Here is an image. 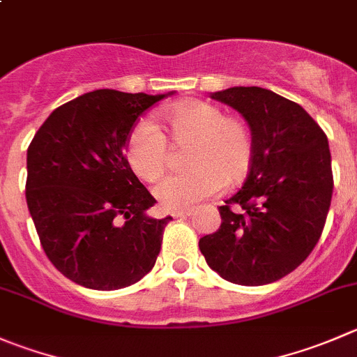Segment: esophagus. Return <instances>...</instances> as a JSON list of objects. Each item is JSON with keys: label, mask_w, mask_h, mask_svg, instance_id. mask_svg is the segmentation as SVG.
Instances as JSON below:
<instances>
[{"label": "esophagus", "mask_w": 357, "mask_h": 357, "mask_svg": "<svg viewBox=\"0 0 357 357\" xmlns=\"http://www.w3.org/2000/svg\"><path fill=\"white\" fill-rule=\"evenodd\" d=\"M192 213H193V209H181V211H174V213H172V216H174V218H185V216H190Z\"/></svg>", "instance_id": "1"}]
</instances>
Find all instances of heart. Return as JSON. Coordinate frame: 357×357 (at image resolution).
Segmentation results:
<instances>
[{
    "label": "heart",
    "instance_id": "heart-1",
    "mask_svg": "<svg viewBox=\"0 0 357 357\" xmlns=\"http://www.w3.org/2000/svg\"><path fill=\"white\" fill-rule=\"evenodd\" d=\"M164 120L172 144L190 146L186 165L192 169L167 176L155 186V197L165 209H190L220 192L223 185L245 178L255 158V136L244 119L225 115L211 102L188 99L169 106ZM126 153L134 174L144 181H157L167 169L171 146L165 134L144 119L129 132Z\"/></svg>",
    "mask_w": 357,
    "mask_h": 357
}]
</instances>
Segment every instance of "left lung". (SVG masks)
<instances>
[{
  "label": "left lung",
  "mask_w": 357,
  "mask_h": 357,
  "mask_svg": "<svg viewBox=\"0 0 357 357\" xmlns=\"http://www.w3.org/2000/svg\"><path fill=\"white\" fill-rule=\"evenodd\" d=\"M211 98L248 120L255 158L244 186L218 207L221 225L200 238V252L225 281L271 284L302 265L323 234L333 193L328 137L302 106L261 86Z\"/></svg>",
  "instance_id": "1"
}]
</instances>
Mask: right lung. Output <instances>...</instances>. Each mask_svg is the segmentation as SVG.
Returning a JSON list of instances; mask_svg holds the SVG:
<instances>
[{
    "instance_id": "right-lung-1",
    "label": "right lung",
    "mask_w": 357,
    "mask_h": 357,
    "mask_svg": "<svg viewBox=\"0 0 357 357\" xmlns=\"http://www.w3.org/2000/svg\"><path fill=\"white\" fill-rule=\"evenodd\" d=\"M167 98L89 92L59 106L27 148L26 200L41 248L73 282L122 289L153 268L171 216L127 160V137L146 109Z\"/></svg>"
}]
</instances>
